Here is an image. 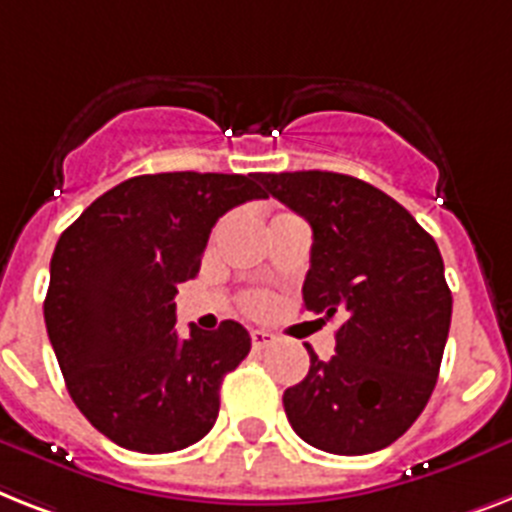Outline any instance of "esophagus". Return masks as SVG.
<instances>
[{"mask_svg":"<svg viewBox=\"0 0 512 512\" xmlns=\"http://www.w3.org/2000/svg\"><path fill=\"white\" fill-rule=\"evenodd\" d=\"M249 336H252V347H255V350H265V347H270V344L276 342V334H270L265 328H255Z\"/></svg>","mask_w":512,"mask_h":512,"instance_id":"esophagus-1","label":"esophagus"}]
</instances>
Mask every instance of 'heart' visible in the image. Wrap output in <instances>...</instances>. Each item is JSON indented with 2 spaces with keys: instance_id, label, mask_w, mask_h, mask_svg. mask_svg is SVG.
Here are the masks:
<instances>
[{
  "instance_id": "obj_1",
  "label": "heart",
  "mask_w": 512,
  "mask_h": 512,
  "mask_svg": "<svg viewBox=\"0 0 512 512\" xmlns=\"http://www.w3.org/2000/svg\"><path fill=\"white\" fill-rule=\"evenodd\" d=\"M244 305H247L249 313H265L270 305V299H268V294H249Z\"/></svg>"
}]
</instances>
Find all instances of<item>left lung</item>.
I'll return each instance as SVG.
<instances>
[{
    "mask_svg": "<svg viewBox=\"0 0 512 512\" xmlns=\"http://www.w3.org/2000/svg\"><path fill=\"white\" fill-rule=\"evenodd\" d=\"M260 181L313 228L305 310L342 321L331 360L307 347L310 371L284 392L286 418L323 452L384 450L423 413L442 365L452 294L439 247L360 178L297 170Z\"/></svg>",
    "mask_w": 512,
    "mask_h": 512,
    "instance_id": "obj_1",
    "label": "left lung"
}]
</instances>
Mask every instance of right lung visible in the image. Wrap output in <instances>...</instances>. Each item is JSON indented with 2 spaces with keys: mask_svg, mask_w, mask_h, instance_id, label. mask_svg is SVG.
<instances>
[{
  "mask_svg": "<svg viewBox=\"0 0 512 512\" xmlns=\"http://www.w3.org/2000/svg\"><path fill=\"white\" fill-rule=\"evenodd\" d=\"M265 197L260 173L136 176L62 231L44 321L70 397L107 439L160 455L213 429L223 376L252 339L236 321L181 339L173 297L199 273L220 215Z\"/></svg>",
  "mask_w": 512,
  "mask_h": 512,
  "instance_id": "1",
  "label": "right lung"
}]
</instances>
